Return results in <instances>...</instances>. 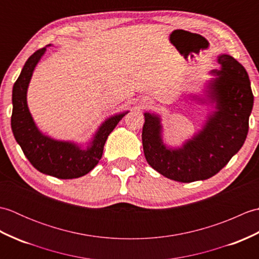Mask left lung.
Returning a JSON list of instances; mask_svg holds the SVG:
<instances>
[{
  "label": "left lung",
  "mask_w": 259,
  "mask_h": 259,
  "mask_svg": "<svg viewBox=\"0 0 259 259\" xmlns=\"http://www.w3.org/2000/svg\"><path fill=\"white\" fill-rule=\"evenodd\" d=\"M221 70L209 82L208 96L217 103V111L208 118L203 129L191 140L170 149L161 139L160 118L145 113L142 146L146 160L160 175L180 183L212 177L239 151L249 128L254 104L246 69L228 54L218 57Z\"/></svg>",
  "instance_id": "left-lung-1"
}]
</instances>
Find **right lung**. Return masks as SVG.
I'll return each instance as SVG.
<instances>
[{
	"instance_id": "1",
	"label": "right lung",
	"mask_w": 259,
	"mask_h": 259,
	"mask_svg": "<svg viewBox=\"0 0 259 259\" xmlns=\"http://www.w3.org/2000/svg\"><path fill=\"white\" fill-rule=\"evenodd\" d=\"M46 48L35 51L26 60L12 91L11 126L16 142L27 160L38 171L59 179H73L90 172L97 166L103 152L108 136L126 113L107 119L97 131L85 149L72 142L53 140L42 135L33 121L26 103V91L35 65L45 54Z\"/></svg>"
}]
</instances>
